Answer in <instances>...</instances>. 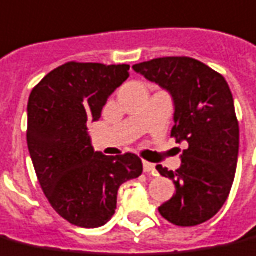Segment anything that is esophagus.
<instances>
[{"label": "esophagus", "instance_id": "obj_1", "mask_svg": "<svg viewBox=\"0 0 256 256\" xmlns=\"http://www.w3.org/2000/svg\"><path fill=\"white\" fill-rule=\"evenodd\" d=\"M154 171H156V166H154V164L144 162V172H146V174H153Z\"/></svg>", "mask_w": 256, "mask_h": 256}]
</instances>
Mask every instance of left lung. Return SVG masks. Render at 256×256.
<instances>
[{"instance_id":"8db88e82","label":"left lung","mask_w":256,"mask_h":256,"mask_svg":"<svg viewBox=\"0 0 256 256\" xmlns=\"http://www.w3.org/2000/svg\"><path fill=\"white\" fill-rule=\"evenodd\" d=\"M133 69L168 90L174 99L171 137L186 141L179 170L157 166L176 192L158 208L178 226H196L214 217L234 184L239 156V122L228 82L216 70L188 56H166Z\"/></svg>"}]
</instances>
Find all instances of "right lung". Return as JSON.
I'll list each match as a JSON object with an SVG mask.
<instances>
[{"label": "right lung", "mask_w": 256, "mask_h": 256, "mask_svg": "<svg viewBox=\"0 0 256 256\" xmlns=\"http://www.w3.org/2000/svg\"><path fill=\"white\" fill-rule=\"evenodd\" d=\"M128 69L68 62L30 94L27 144L38 180L52 209L81 228L107 224L119 187L142 174L137 154L94 152L86 128L99 120L107 99L128 78Z\"/></svg>", "instance_id": "obj_1"}]
</instances>
